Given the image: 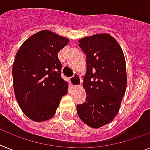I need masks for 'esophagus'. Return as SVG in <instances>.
<instances>
[{
  "label": "esophagus",
  "mask_w": 150,
  "mask_h": 150,
  "mask_svg": "<svg viewBox=\"0 0 150 150\" xmlns=\"http://www.w3.org/2000/svg\"><path fill=\"white\" fill-rule=\"evenodd\" d=\"M70 83L72 84V86H80L81 84V78L77 74H74V76H71L70 79Z\"/></svg>",
  "instance_id": "esophagus-1"
}]
</instances>
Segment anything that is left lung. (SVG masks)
Returning <instances> with one entry per match:
<instances>
[{"label": "left lung", "instance_id": "left-lung-1", "mask_svg": "<svg viewBox=\"0 0 150 150\" xmlns=\"http://www.w3.org/2000/svg\"><path fill=\"white\" fill-rule=\"evenodd\" d=\"M86 54L83 77L86 101L76 106L80 120L93 128L112 120L120 110L127 89V70L120 44L108 33H99L79 40Z\"/></svg>", "mask_w": 150, "mask_h": 150}]
</instances>
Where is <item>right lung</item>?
Wrapping results in <instances>:
<instances>
[{
	"label": "right lung",
	"instance_id": "add662e5",
	"mask_svg": "<svg viewBox=\"0 0 150 150\" xmlns=\"http://www.w3.org/2000/svg\"><path fill=\"white\" fill-rule=\"evenodd\" d=\"M68 42L67 38L44 30L28 38L16 54L12 69L14 93L21 110L32 120L54 117L67 93L58 53Z\"/></svg>",
	"mask_w": 150,
	"mask_h": 150
}]
</instances>
